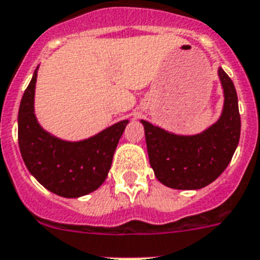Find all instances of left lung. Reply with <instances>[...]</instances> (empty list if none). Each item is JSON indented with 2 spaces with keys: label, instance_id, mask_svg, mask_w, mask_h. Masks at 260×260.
<instances>
[{
  "label": "left lung",
  "instance_id": "1",
  "mask_svg": "<svg viewBox=\"0 0 260 260\" xmlns=\"http://www.w3.org/2000/svg\"><path fill=\"white\" fill-rule=\"evenodd\" d=\"M223 88L221 117L208 129L193 136H181L141 120L148 156L154 176L165 186L197 190L211 184L228 168L241 136V116L234 83L219 67Z\"/></svg>",
  "mask_w": 260,
  "mask_h": 260
}]
</instances>
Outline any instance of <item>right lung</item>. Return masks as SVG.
Here are the masks:
<instances>
[{"label": "right lung", "mask_w": 260, "mask_h": 260, "mask_svg": "<svg viewBox=\"0 0 260 260\" xmlns=\"http://www.w3.org/2000/svg\"><path fill=\"white\" fill-rule=\"evenodd\" d=\"M36 69L18 111V144L30 173L47 190L78 198L96 190L106 181L113 153L128 120L108 126L82 141H64L46 132L34 113Z\"/></svg>", "instance_id": "add662e5"}]
</instances>
